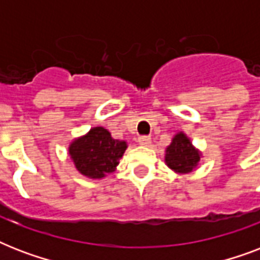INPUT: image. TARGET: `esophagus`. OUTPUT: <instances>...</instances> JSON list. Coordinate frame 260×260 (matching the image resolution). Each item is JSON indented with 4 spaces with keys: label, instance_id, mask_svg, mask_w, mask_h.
I'll return each mask as SVG.
<instances>
[{
    "label": "esophagus",
    "instance_id": "34e87169",
    "mask_svg": "<svg viewBox=\"0 0 260 260\" xmlns=\"http://www.w3.org/2000/svg\"><path fill=\"white\" fill-rule=\"evenodd\" d=\"M138 142H139V144H140V146L148 147L151 144V138H150V136H140Z\"/></svg>",
    "mask_w": 260,
    "mask_h": 260
}]
</instances>
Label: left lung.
Instances as JSON below:
<instances>
[{
  "mask_svg": "<svg viewBox=\"0 0 260 260\" xmlns=\"http://www.w3.org/2000/svg\"><path fill=\"white\" fill-rule=\"evenodd\" d=\"M201 159V151L183 132H178L166 148L165 162L167 167L177 174H187L196 170Z\"/></svg>",
  "mask_w": 260,
  "mask_h": 260,
  "instance_id": "8db88e82",
  "label": "left lung"
}]
</instances>
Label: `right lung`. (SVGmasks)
Masks as SVG:
<instances>
[{
	"instance_id": "obj_1",
	"label": "right lung",
	"mask_w": 260,
	"mask_h": 260,
	"mask_svg": "<svg viewBox=\"0 0 260 260\" xmlns=\"http://www.w3.org/2000/svg\"><path fill=\"white\" fill-rule=\"evenodd\" d=\"M126 148V142L113 139L109 131L102 126H94L86 135L70 143L69 154L82 175L90 179H102L116 170Z\"/></svg>"
}]
</instances>
